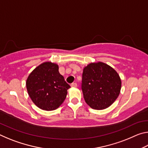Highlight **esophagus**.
<instances>
[{
    "mask_svg": "<svg viewBox=\"0 0 148 148\" xmlns=\"http://www.w3.org/2000/svg\"><path fill=\"white\" fill-rule=\"evenodd\" d=\"M72 87H77V84L76 83H72L71 84Z\"/></svg>",
    "mask_w": 148,
    "mask_h": 148,
    "instance_id": "34e87169",
    "label": "esophagus"
}]
</instances>
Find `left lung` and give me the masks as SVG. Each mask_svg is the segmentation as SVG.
Segmentation results:
<instances>
[{"label":"left lung","instance_id":"obj_1","mask_svg":"<svg viewBox=\"0 0 148 148\" xmlns=\"http://www.w3.org/2000/svg\"><path fill=\"white\" fill-rule=\"evenodd\" d=\"M82 87L86 103L92 109L101 110L111 106L118 97L121 80L110 65L91 62L84 68Z\"/></svg>","mask_w":148,"mask_h":148}]
</instances>
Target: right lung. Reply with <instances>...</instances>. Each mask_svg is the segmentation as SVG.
<instances>
[{
  "label": "right lung",
  "mask_w": 148,
  "mask_h": 148,
  "mask_svg": "<svg viewBox=\"0 0 148 148\" xmlns=\"http://www.w3.org/2000/svg\"><path fill=\"white\" fill-rule=\"evenodd\" d=\"M27 90L33 103L41 110L51 111L58 108L71 86L60 74L58 64L44 62L36 67L26 81Z\"/></svg>",
  "instance_id": "1"
}]
</instances>
